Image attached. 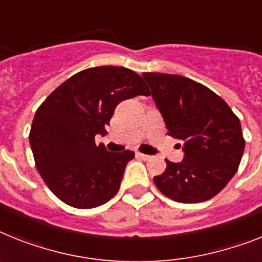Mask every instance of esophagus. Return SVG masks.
<instances>
[{
    "label": "esophagus",
    "instance_id": "1",
    "mask_svg": "<svg viewBox=\"0 0 262 262\" xmlns=\"http://www.w3.org/2000/svg\"><path fill=\"white\" fill-rule=\"evenodd\" d=\"M136 157L139 158V159H142V161H150L151 155H147V154H142V152H136Z\"/></svg>",
    "mask_w": 262,
    "mask_h": 262
}]
</instances>
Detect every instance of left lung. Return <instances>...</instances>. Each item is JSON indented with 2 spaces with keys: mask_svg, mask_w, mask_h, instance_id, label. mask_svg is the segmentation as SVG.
<instances>
[{
  "mask_svg": "<svg viewBox=\"0 0 262 262\" xmlns=\"http://www.w3.org/2000/svg\"><path fill=\"white\" fill-rule=\"evenodd\" d=\"M167 135L183 143L181 163L166 159L163 174L154 177L162 194L182 204L217 195L237 172L245 148L241 123L228 103L189 77L144 72ZM181 146V144H179Z\"/></svg>",
  "mask_w": 262,
  "mask_h": 262,
  "instance_id": "8db88e82",
  "label": "left lung"
}]
</instances>
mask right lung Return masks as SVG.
<instances>
[{"label": "right lung", "mask_w": 262, "mask_h": 262, "mask_svg": "<svg viewBox=\"0 0 262 262\" xmlns=\"http://www.w3.org/2000/svg\"><path fill=\"white\" fill-rule=\"evenodd\" d=\"M150 95L144 80L124 67H95L75 73L37 108L29 133L36 167L64 204L92 209L118 193L135 152H108L95 135L107 134L116 105Z\"/></svg>", "instance_id": "obj_1"}]
</instances>
